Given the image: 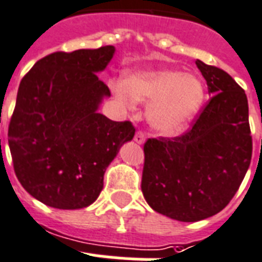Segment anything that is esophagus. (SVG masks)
I'll list each match as a JSON object with an SVG mask.
<instances>
[{
  "label": "esophagus",
  "mask_w": 262,
  "mask_h": 262,
  "mask_svg": "<svg viewBox=\"0 0 262 262\" xmlns=\"http://www.w3.org/2000/svg\"><path fill=\"white\" fill-rule=\"evenodd\" d=\"M135 141L137 144H144V141H145V135L142 132H137L135 135Z\"/></svg>",
  "instance_id": "obj_1"
}]
</instances>
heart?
Instances as JSON below:
<instances>
[{
    "label": "heart",
    "instance_id": "heart-1",
    "mask_svg": "<svg viewBox=\"0 0 262 262\" xmlns=\"http://www.w3.org/2000/svg\"><path fill=\"white\" fill-rule=\"evenodd\" d=\"M116 91L125 102L149 105L148 122L161 135L182 132L205 99V87L199 78L167 69L132 74L124 84H117Z\"/></svg>",
    "mask_w": 262,
    "mask_h": 262
}]
</instances>
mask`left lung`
I'll return each mask as SVG.
<instances>
[{"mask_svg": "<svg viewBox=\"0 0 262 262\" xmlns=\"http://www.w3.org/2000/svg\"><path fill=\"white\" fill-rule=\"evenodd\" d=\"M212 95L178 137L148 138L141 190L163 215L196 222L222 211L245 178L252 136L245 91L223 70L195 61Z\"/></svg>", "mask_w": 262, "mask_h": 262, "instance_id": "1", "label": "left lung"}]
</instances>
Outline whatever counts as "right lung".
Returning a JSON list of instances; mask_svg holds the SVG:
<instances>
[{"label":"right lung","instance_id":"1","mask_svg":"<svg viewBox=\"0 0 262 262\" xmlns=\"http://www.w3.org/2000/svg\"><path fill=\"white\" fill-rule=\"evenodd\" d=\"M116 48L54 52L23 78L9 124L21 186L44 205L76 210L97 201L106 168L135 136L129 121L98 113L109 87L98 78Z\"/></svg>","mask_w":262,"mask_h":262}]
</instances>
